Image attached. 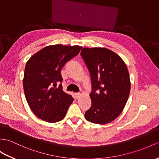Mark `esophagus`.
Masks as SVG:
<instances>
[{"label": "esophagus", "instance_id": "1", "mask_svg": "<svg viewBox=\"0 0 159 159\" xmlns=\"http://www.w3.org/2000/svg\"><path fill=\"white\" fill-rule=\"evenodd\" d=\"M80 94L79 93H75V97L76 99H79V98L80 97Z\"/></svg>", "mask_w": 159, "mask_h": 159}]
</instances>
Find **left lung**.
<instances>
[{"instance_id":"8db88e82","label":"left lung","mask_w":159,"mask_h":159,"mask_svg":"<svg viewBox=\"0 0 159 159\" xmlns=\"http://www.w3.org/2000/svg\"><path fill=\"white\" fill-rule=\"evenodd\" d=\"M81 57L89 71L92 91L86 120L104 125L113 121L125 108L129 95V75L119 55L106 48H83Z\"/></svg>"}]
</instances>
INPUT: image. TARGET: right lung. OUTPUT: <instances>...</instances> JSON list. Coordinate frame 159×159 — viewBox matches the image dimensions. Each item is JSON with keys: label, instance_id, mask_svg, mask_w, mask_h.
Masks as SVG:
<instances>
[{"label": "right lung", "instance_id": "obj_1", "mask_svg": "<svg viewBox=\"0 0 159 159\" xmlns=\"http://www.w3.org/2000/svg\"><path fill=\"white\" fill-rule=\"evenodd\" d=\"M80 46H47L29 59L24 70L23 84L25 98L32 111L39 119L56 123L65 117L74 101L62 89L61 70L76 56Z\"/></svg>", "mask_w": 159, "mask_h": 159}]
</instances>
